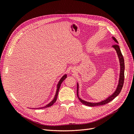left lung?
<instances>
[{"mask_svg":"<svg viewBox=\"0 0 134 134\" xmlns=\"http://www.w3.org/2000/svg\"><path fill=\"white\" fill-rule=\"evenodd\" d=\"M113 39L115 40L116 43H118V41H117V40L113 37ZM113 47L115 48L116 51H117V55H118L119 58L120 60V66H121V70H120V79H119V83L118 85V87H117L116 91L115 92V93L113 94L110 97H109L108 98H107L106 100H103L102 102H98V103H90V102H86V101L83 100L82 99H80L79 96H78V84H77V96L78 97V99L79 100L82 102L83 104L86 105V106H91V107H94V106H102V105H104L107 104L109 102H111V100H112L113 99H115L116 97L119 94V93L121 92V90H122L124 83V79H125V75H124V71H125V63H124V59L123 55L121 53V51L120 50V47L119 46V44L117 43H116L115 44H113Z\"/></svg>","mask_w":134,"mask_h":134,"instance_id":"left-lung-1","label":"left lung"}]
</instances>
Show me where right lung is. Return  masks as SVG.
<instances>
[{"label":"right lung","mask_w":134,"mask_h":134,"mask_svg":"<svg viewBox=\"0 0 134 134\" xmlns=\"http://www.w3.org/2000/svg\"><path fill=\"white\" fill-rule=\"evenodd\" d=\"M66 75L65 74V75H64L62 77V79H60V80L59 81V83H58V87H57V90H56V94H55V97H54V99L52 100L49 104H48L47 105H46V106L43 107H41V108H38V109H42V108H44L49 107H50V106H52V105H53V104L56 102V99H57V97H58V93H59V89H60V86H61V84H62V82H63V81H64L65 79H66Z\"/></svg>","instance_id":"obj_1"}]
</instances>
